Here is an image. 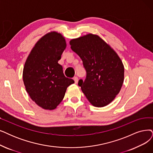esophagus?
<instances>
[{
	"mask_svg": "<svg viewBox=\"0 0 153 153\" xmlns=\"http://www.w3.org/2000/svg\"><path fill=\"white\" fill-rule=\"evenodd\" d=\"M73 80H74L75 81V84H76L77 83H78V78L76 77V76H75L74 78H73Z\"/></svg>",
	"mask_w": 153,
	"mask_h": 153,
	"instance_id": "esophagus-1",
	"label": "esophagus"
}]
</instances>
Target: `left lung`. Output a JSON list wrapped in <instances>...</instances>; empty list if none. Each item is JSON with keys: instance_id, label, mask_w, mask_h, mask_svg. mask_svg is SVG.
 Segmentation results:
<instances>
[{"instance_id": "8db88e82", "label": "left lung", "mask_w": 153, "mask_h": 153, "mask_svg": "<svg viewBox=\"0 0 153 153\" xmlns=\"http://www.w3.org/2000/svg\"><path fill=\"white\" fill-rule=\"evenodd\" d=\"M87 71L78 85L91 105L103 107L119 94L124 80V66L117 53L99 36L87 34L70 41Z\"/></svg>"}]
</instances>
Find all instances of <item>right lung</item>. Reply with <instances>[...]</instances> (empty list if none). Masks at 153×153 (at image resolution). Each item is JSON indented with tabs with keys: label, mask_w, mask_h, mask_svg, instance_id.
<instances>
[{
	"label": "right lung",
	"mask_w": 153,
	"mask_h": 153,
	"mask_svg": "<svg viewBox=\"0 0 153 153\" xmlns=\"http://www.w3.org/2000/svg\"><path fill=\"white\" fill-rule=\"evenodd\" d=\"M66 48L65 38L51 31L40 38L30 51L23 68L26 91L33 101L45 110L55 109L67 88L75 82L66 78L58 62Z\"/></svg>",
	"instance_id": "1"
}]
</instances>
